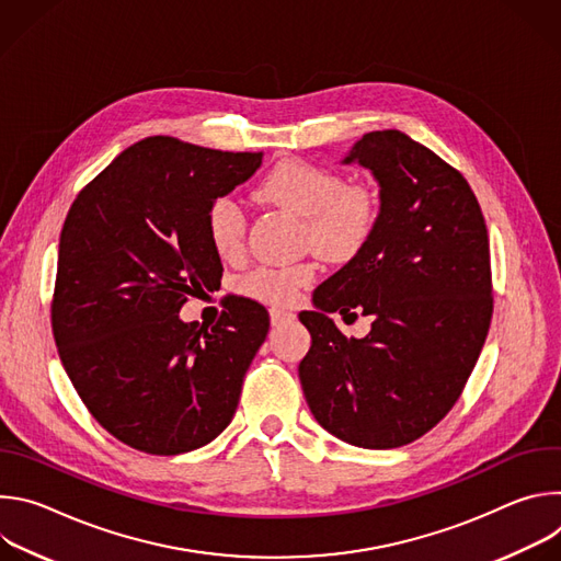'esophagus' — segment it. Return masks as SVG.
Here are the masks:
<instances>
[{
	"mask_svg": "<svg viewBox=\"0 0 561 561\" xmlns=\"http://www.w3.org/2000/svg\"><path fill=\"white\" fill-rule=\"evenodd\" d=\"M293 319H295V312L284 310V308H271V324L273 327H282L286 322H293Z\"/></svg>",
	"mask_w": 561,
	"mask_h": 561,
	"instance_id": "1",
	"label": "esophagus"
}]
</instances>
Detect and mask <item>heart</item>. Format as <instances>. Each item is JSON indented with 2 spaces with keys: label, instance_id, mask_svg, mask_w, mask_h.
Wrapping results in <instances>:
<instances>
[{
  "label": "heart",
  "instance_id": "b5f03b06",
  "mask_svg": "<svg viewBox=\"0 0 561 561\" xmlns=\"http://www.w3.org/2000/svg\"><path fill=\"white\" fill-rule=\"evenodd\" d=\"M260 195L301 217V242L329 262H351L364 253L379 224V204L366 186H344V180L319 164L286 159L260 184ZM206 237L213 251L232 262L247 247V213L234 197L224 195L206 208ZM312 262L257 266L239 282L244 295L286 306L314 279Z\"/></svg>",
  "mask_w": 561,
  "mask_h": 561
}]
</instances>
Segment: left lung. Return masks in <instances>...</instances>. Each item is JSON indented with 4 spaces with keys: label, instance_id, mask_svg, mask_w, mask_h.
Listing matches in <instances>:
<instances>
[{
    "label": "left lung",
    "instance_id": "obj_1",
    "mask_svg": "<svg viewBox=\"0 0 561 561\" xmlns=\"http://www.w3.org/2000/svg\"><path fill=\"white\" fill-rule=\"evenodd\" d=\"M379 184V224L364 253L299 312L310 351L299 381L310 413L362 448L420 439L459 399L493 317L489 230L468 182L399 130L366 133L344 157ZM374 314L364 341L329 311Z\"/></svg>",
    "mask_w": 561,
    "mask_h": 561
}]
</instances>
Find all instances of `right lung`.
Instances as JSON below:
<instances>
[{
  "label": "right lung",
  "mask_w": 561,
  "mask_h": 561,
  "mask_svg": "<svg viewBox=\"0 0 561 561\" xmlns=\"http://www.w3.org/2000/svg\"><path fill=\"white\" fill-rule=\"evenodd\" d=\"M260 167L262 152L146 137L66 215L50 306L59 359L91 415L135 450H195L237 411L271 327L266 308L234 297L210 329L182 322L180 310L221 279L208 204Z\"/></svg>",
  "instance_id": "right-lung-1"
}]
</instances>
